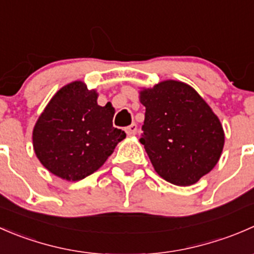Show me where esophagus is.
Returning <instances> with one entry per match:
<instances>
[{
	"instance_id": "34e87169",
	"label": "esophagus",
	"mask_w": 254,
	"mask_h": 254,
	"mask_svg": "<svg viewBox=\"0 0 254 254\" xmlns=\"http://www.w3.org/2000/svg\"><path fill=\"white\" fill-rule=\"evenodd\" d=\"M125 131H127V134L129 135V136H135L137 132V125L135 124V123H132L131 125H129V127L125 129Z\"/></svg>"
}]
</instances>
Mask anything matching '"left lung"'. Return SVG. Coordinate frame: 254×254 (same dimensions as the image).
<instances>
[{
    "label": "left lung",
    "mask_w": 254,
    "mask_h": 254,
    "mask_svg": "<svg viewBox=\"0 0 254 254\" xmlns=\"http://www.w3.org/2000/svg\"><path fill=\"white\" fill-rule=\"evenodd\" d=\"M145 120L140 142L157 175L179 187L196 183L219 162L225 132L191 86L175 79L141 88Z\"/></svg>",
    "instance_id": "left-lung-1"
}]
</instances>
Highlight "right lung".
<instances>
[{
  "mask_svg": "<svg viewBox=\"0 0 254 254\" xmlns=\"http://www.w3.org/2000/svg\"><path fill=\"white\" fill-rule=\"evenodd\" d=\"M97 99L96 89L73 81L54 94L35 123V155L59 178L77 182L94 173L127 136L113 127L112 104L101 107Z\"/></svg>",
  "mask_w": 254,
  "mask_h": 254,
  "instance_id": "1",
  "label": "right lung"
}]
</instances>
